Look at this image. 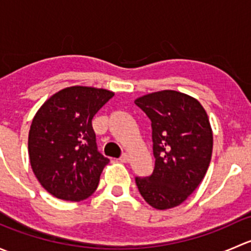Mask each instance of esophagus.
<instances>
[{"label": "esophagus", "instance_id": "34e87169", "mask_svg": "<svg viewBox=\"0 0 251 251\" xmlns=\"http://www.w3.org/2000/svg\"><path fill=\"white\" fill-rule=\"evenodd\" d=\"M119 160L121 161V163H128V161H130V155H128V154H123V155L120 156V159H119Z\"/></svg>", "mask_w": 251, "mask_h": 251}]
</instances>
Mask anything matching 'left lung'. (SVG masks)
Instances as JSON below:
<instances>
[{"label":"left lung","mask_w":251,"mask_h":251,"mask_svg":"<svg viewBox=\"0 0 251 251\" xmlns=\"http://www.w3.org/2000/svg\"><path fill=\"white\" fill-rule=\"evenodd\" d=\"M135 104L151 121L155 166L136 177L141 196L151 206L166 210L182 204L203 181L212 154V130L203 105L173 90L142 96Z\"/></svg>","instance_id":"1"}]
</instances>
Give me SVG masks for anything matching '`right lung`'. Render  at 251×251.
<instances>
[{
    "instance_id": "right-lung-1",
    "label": "right lung",
    "mask_w": 251,
    "mask_h": 251,
    "mask_svg": "<svg viewBox=\"0 0 251 251\" xmlns=\"http://www.w3.org/2000/svg\"><path fill=\"white\" fill-rule=\"evenodd\" d=\"M113 96L104 88L67 87L48 98L32 119L30 164L55 198L80 201L97 189L109 159L98 151L92 119Z\"/></svg>"
}]
</instances>
